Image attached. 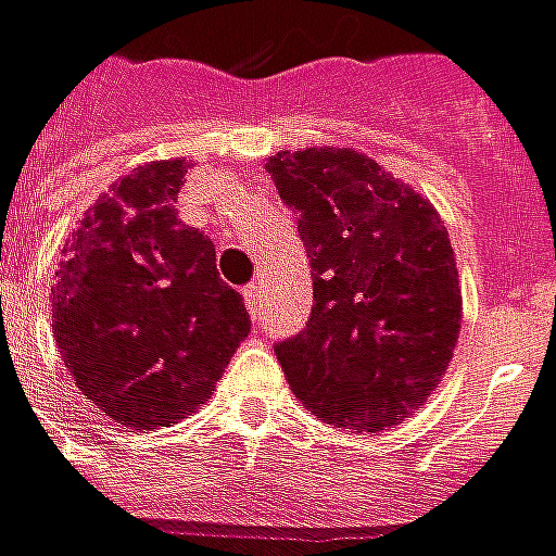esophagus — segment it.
Listing matches in <instances>:
<instances>
[{"instance_id": "esophagus-1", "label": "esophagus", "mask_w": 556, "mask_h": 556, "mask_svg": "<svg viewBox=\"0 0 556 556\" xmlns=\"http://www.w3.org/2000/svg\"><path fill=\"white\" fill-rule=\"evenodd\" d=\"M257 283H249V287H243V301H247V309L249 316L257 318Z\"/></svg>"}]
</instances>
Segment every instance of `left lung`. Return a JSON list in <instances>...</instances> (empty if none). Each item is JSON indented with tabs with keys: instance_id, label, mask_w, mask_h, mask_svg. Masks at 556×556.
Instances as JSON below:
<instances>
[{
	"instance_id": "8db88e82",
	"label": "left lung",
	"mask_w": 556,
	"mask_h": 556,
	"mask_svg": "<svg viewBox=\"0 0 556 556\" xmlns=\"http://www.w3.org/2000/svg\"><path fill=\"white\" fill-rule=\"evenodd\" d=\"M299 219L313 309L275 345L292 394L339 429L397 426L438 389L462 327L446 226L408 185L356 150L269 156Z\"/></svg>"
}]
</instances>
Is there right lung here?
<instances>
[{"label":"right lung","mask_w":556,"mask_h":556,"mask_svg":"<svg viewBox=\"0 0 556 556\" xmlns=\"http://www.w3.org/2000/svg\"><path fill=\"white\" fill-rule=\"evenodd\" d=\"M188 167L150 162L118 179L68 235L54 273L60 356L86 400L132 429L191 415L252 327L208 235L176 217Z\"/></svg>","instance_id":"obj_1"}]
</instances>
